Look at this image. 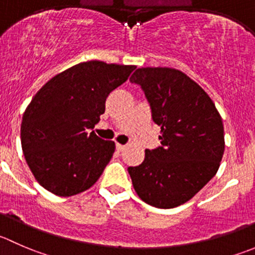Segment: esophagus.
I'll use <instances>...</instances> for the list:
<instances>
[{
    "instance_id": "1",
    "label": "esophagus",
    "mask_w": 255,
    "mask_h": 255,
    "mask_svg": "<svg viewBox=\"0 0 255 255\" xmlns=\"http://www.w3.org/2000/svg\"><path fill=\"white\" fill-rule=\"evenodd\" d=\"M116 148H117L118 152H122V150L125 149V148H126V145L121 144V143H117V144H116Z\"/></svg>"
}]
</instances>
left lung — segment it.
Instances as JSON below:
<instances>
[{
    "label": "left lung",
    "mask_w": 255,
    "mask_h": 255,
    "mask_svg": "<svg viewBox=\"0 0 255 255\" xmlns=\"http://www.w3.org/2000/svg\"><path fill=\"white\" fill-rule=\"evenodd\" d=\"M129 81L144 92L160 145L145 149L142 164L128 173L143 202L174 208L216 175L224 153L222 117L203 88L174 68H138Z\"/></svg>",
    "instance_id": "obj_1"
}]
</instances>
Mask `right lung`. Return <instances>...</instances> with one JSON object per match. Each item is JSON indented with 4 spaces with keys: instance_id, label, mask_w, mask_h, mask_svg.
I'll return each mask as SVG.
<instances>
[{
    "instance_id": "right-lung-1",
    "label": "right lung",
    "mask_w": 255,
    "mask_h": 255,
    "mask_svg": "<svg viewBox=\"0 0 255 255\" xmlns=\"http://www.w3.org/2000/svg\"><path fill=\"white\" fill-rule=\"evenodd\" d=\"M134 70L135 66L82 62L54 76L32 98L22 117L21 144L44 189L71 197L97 182L116 145L91 129L105 113L108 95Z\"/></svg>"
}]
</instances>
